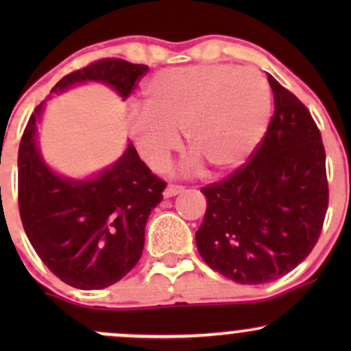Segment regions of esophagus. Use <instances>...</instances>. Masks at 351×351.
I'll return each instance as SVG.
<instances>
[{
    "instance_id": "34e87169",
    "label": "esophagus",
    "mask_w": 351,
    "mask_h": 351,
    "mask_svg": "<svg viewBox=\"0 0 351 351\" xmlns=\"http://www.w3.org/2000/svg\"><path fill=\"white\" fill-rule=\"evenodd\" d=\"M184 191V186H180V184H168L167 189L163 191L165 198H171V196L180 195V193Z\"/></svg>"
}]
</instances>
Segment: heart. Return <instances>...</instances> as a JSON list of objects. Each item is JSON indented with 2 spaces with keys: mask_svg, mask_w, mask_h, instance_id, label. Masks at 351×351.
<instances>
[{
  "mask_svg": "<svg viewBox=\"0 0 351 351\" xmlns=\"http://www.w3.org/2000/svg\"><path fill=\"white\" fill-rule=\"evenodd\" d=\"M145 108L132 110L127 128L153 170H162L180 148L178 132L216 175L239 170L267 132L271 88L259 71L232 64H201L156 72L145 86Z\"/></svg>",
  "mask_w": 351,
  "mask_h": 351,
  "instance_id": "1",
  "label": "heart"
}]
</instances>
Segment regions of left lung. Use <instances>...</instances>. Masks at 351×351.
<instances>
[{
  "mask_svg": "<svg viewBox=\"0 0 351 351\" xmlns=\"http://www.w3.org/2000/svg\"><path fill=\"white\" fill-rule=\"evenodd\" d=\"M274 117L247 165L201 188L199 256L237 284H265L297 267L317 244L328 208L322 135L307 107L267 75Z\"/></svg>",
  "mask_w": 351,
  "mask_h": 351,
  "instance_id": "8db88e82",
  "label": "left lung"
}]
</instances>
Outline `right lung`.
I'll return each instance as SVG.
<instances>
[{"instance_id":"obj_1","label":"right lung","mask_w":351,"mask_h":351,"mask_svg":"<svg viewBox=\"0 0 351 351\" xmlns=\"http://www.w3.org/2000/svg\"><path fill=\"white\" fill-rule=\"evenodd\" d=\"M148 66L100 59L64 75L51 88L62 94L84 82L112 87L125 100ZM49 99V97H47ZM46 100L27 120L18 152V203L27 239L60 280L82 291L106 289L142 257L145 226L167 183L140 160L132 142L112 167L87 180L58 175L44 162L38 122Z\"/></svg>"}]
</instances>
